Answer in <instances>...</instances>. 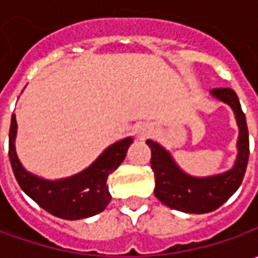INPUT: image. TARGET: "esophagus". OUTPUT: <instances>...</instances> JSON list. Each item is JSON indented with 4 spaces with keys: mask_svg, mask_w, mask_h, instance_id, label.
Listing matches in <instances>:
<instances>
[{
    "mask_svg": "<svg viewBox=\"0 0 258 258\" xmlns=\"http://www.w3.org/2000/svg\"><path fill=\"white\" fill-rule=\"evenodd\" d=\"M138 134H139V138H141V139H145V138H148L149 135L152 134V129H151L148 124H144V126L139 127V132H138Z\"/></svg>",
    "mask_w": 258,
    "mask_h": 258,
    "instance_id": "obj_1",
    "label": "esophagus"
}]
</instances>
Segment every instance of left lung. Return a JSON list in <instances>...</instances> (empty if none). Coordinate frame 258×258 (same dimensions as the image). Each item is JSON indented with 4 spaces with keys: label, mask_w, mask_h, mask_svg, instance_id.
Masks as SVG:
<instances>
[{
    "label": "left lung",
    "mask_w": 258,
    "mask_h": 258,
    "mask_svg": "<svg viewBox=\"0 0 258 258\" xmlns=\"http://www.w3.org/2000/svg\"><path fill=\"white\" fill-rule=\"evenodd\" d=\"M211 94L231 106L240 129L237 142L238 155L230 171L204 178L191 176L175 164L171 154L161 145L146 141L152 152L151 166L155 173V197L164 205L176 211L188 214L215 211L238 189L247 169L250 155L248 129L238 96L230 87L213 89Z\"/></svg>",
    "instance_id": "1"
}]
</instances>
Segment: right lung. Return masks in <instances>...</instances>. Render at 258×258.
I'll return each mask as SVG.
<instances>
[{
  "mask_svg": "<svg viewBox=\"0 0 258 258\" xmlns=\"http://www.w3.org/2000/svg\"><path fill=\"white\" fill-rule=\"evenodd\" d=\"M17 120L11 116L8 155L15 179L21 189L43 210L63 220H82L104 211L112 195L106 185L107 176L123 162L132 138L110 145L93 164L77 175L48 181L27 172L15 152Z\"/></svg>",
  "mask_w": 258,
  "mask_h": 258,
  "instance_id": "right-lung-1",
  "label": "right lung"
}]
</instances>
